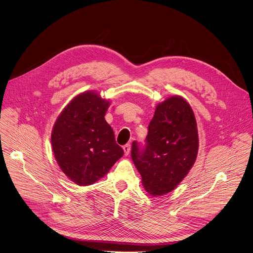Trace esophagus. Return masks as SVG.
Segmentation results:
<instances>
[{
  "label": "esophagus",
  "instance_id": "1",
  "mask_svg": "<svg viewBox=\"0 0 253 253\" xmlns=\"http://www.w3.org/2000/svg\"><path fill=\"white\" fill-rule=\"evenodd\" d=\"M123 150H124L125 155L127 156L130 153V150H131V145H130V144H125V145L123 146Z\"/></svg>",
  "mask_w": 253,
  "mask_h": 253
}]
</instances>
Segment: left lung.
<instances>
[{
  "label": "left lung",
  "instance_id": "1",
  "mask_svg": "<svg viewBox=\"0 0 253 253\" xmlns=\"http://www.w3.org/2000/svg\"><path fill=\"white\" fill-rule=\"evenodd\" d=\"M198 146L197 124L187 101L172 96L158 104L145 146L132 143L131 157L145 190L160 196L176 188L193 166Z\"/></svg>",
  "mask_w": 253,
  "mask_h": 253
}]
</instances>
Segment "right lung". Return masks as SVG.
I'll return each instance as SVG.
<instances>
[{"label": "right lung", "mask_w": 253, "mask_h": 253, "mask_svg": "<svg viewBox=\"0 0 253 253\" xmlns=\"http://www.w3.org/2000/svg\"><path fill=\"white\" fill-rule=\"evenodd\" d=\"M109 103L93 91L84 92L64 108L54 124V156L62 171L78 185L98 181L124 154L104 118Z\"/></svg>", "instance_id": "add662e5"}]
</instances>
